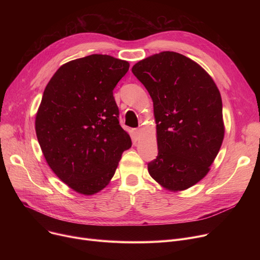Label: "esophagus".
Instances as JSON below:
<instances>
[{
	"instance_id": "34e87169",
	"label": "esophagus",
	"mask_w": 260,
	"mask_h": 260,
	"mask_svg": "<svg viewBox=\"0 0 260 260\" xmlns=\"http://www.w3.org/2000/svg\"><path fill=\"white\" fill-rule=\"evenodd\" d=\"M134 133H135V135H136V137H140V135H141V133H142V129H141V128H135Z\"/></svg>"
}]
</instances>
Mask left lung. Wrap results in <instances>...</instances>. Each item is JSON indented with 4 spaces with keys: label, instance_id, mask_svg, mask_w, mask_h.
<instances>
[{
    "label": "left lung",
    "instance_id": "left-lung-1",
    "mask_svg": "<svg viewBox=\"0 0 260 260\" xmlns=\"http://www.w3.org/2000/svg\"><path fill=\"white\" fill-rule=\"evenodd\" d=\"M154 103L158 156L147 163L152 178L177 192L199 182L224 137L219 89L203 68L174 51H162L132 68Z\"/></svg>",
    "mask_w": 260,
    "mask_h": 260
}]
</instances>
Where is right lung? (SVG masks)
Instances as JSON below:
<instances>
[{
    "label": "right lung",
    "instance_id": "1",
    "mask_svg": "<svg viewBox=\"0 0 260 260\" xmlns=\"http://www.w3.org/2000/svg\"><path fill=\"white\" fill-rule=\"evenodd\" d=\"M128 68L127 61L90 54L63 64L43 92L36 116L39 144L52 172L80 194L103 189L132 146L113 94Z\"/></svg>",
    "mask_w": 260,
    "mask_h": 260
}]
</instances>
